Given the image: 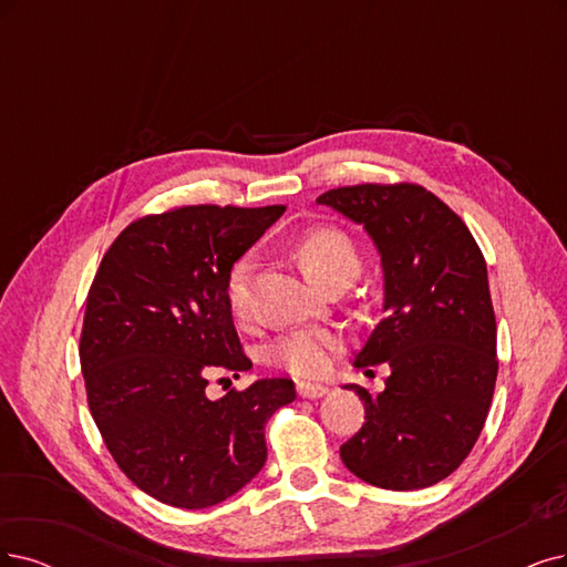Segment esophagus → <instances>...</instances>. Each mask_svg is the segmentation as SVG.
<instances>
[{
	"label": "esophagus",
	"mask_w": 567,
	"mask_h": 567,
	"mask_svg": "<svg viewBox=\"0 0 567 567\" xmlns=\"http://www.w3.org/2000/svg\"><path fill=\"white\" fill-rule=\"evenodd\" d=\"M297 392L299 396H303V400H320V396H324L329 390L320 383H297Z\"/></svg>",
	"instance_id": "1"
}]
</instances>
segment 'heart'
Masks as SVG:
<instances>
[{
    "instance_id": "b5f03b06",
    "label": "heart",
    "mask_w": 567,
    "mask_h": 567,
    "mask_svg": "<svg viewBox=\"0 0 567 567\" xmlns=\"http://www.w3.org/2000/svg\"><path fill=\"white\" fill-rule=\"evenodd\" d=\"M295 257L306 272V278L324 287L329 282H352L362 268L360 251L354 243L339 228H312L297 243ZM249 257H243L230 268L226 280V303L238 322L249 318V282H251ZM341 348V337L327 327H301L285 333L268 348V360L299 379H312L329 369L333 354Z\"/></svg>"
}]
</instances>
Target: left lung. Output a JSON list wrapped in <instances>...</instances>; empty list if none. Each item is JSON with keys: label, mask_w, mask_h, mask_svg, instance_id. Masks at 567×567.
<instances>
[{"label": "left lung", "mask_w": 567, "mask_h": 567, "mask_svg": "<svg viewBox=\"0 0 567 567\" xmlns=\"http://www.w3.org/2000/svg\"><path fill=\"white\" fill-rule=\"evenodd\" d=\"M362 224L383 266V320L354 367L388 364L385 390L360 385L364 425L341 446L371 486L439 484L484 430L497 379L486 259L453 209L417 184H358L318 198Z\"/></svg>", "instance_id": "1"}]
</instances>
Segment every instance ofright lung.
<instances>
[{
    "instance_id": "1",
    "label": "right lung",
    "mask_w": 567,
    "mask_h": 567,
    "mask_svg": "<svg viewBox=\"0 0 567 567\" xmlns=\"http://www.w3.org/2000/svg\"><path fill=\"white\" fill-rule=\"evenodd\" d=\"M282 213L188 205L142 217L95 272L79 346L91 415L121 472L171 507L205 509L247 486L266 463V421L297 396L289 379L205 394L209 375L251 369L226 280Z\"/></svg>"
}]
</instances>
